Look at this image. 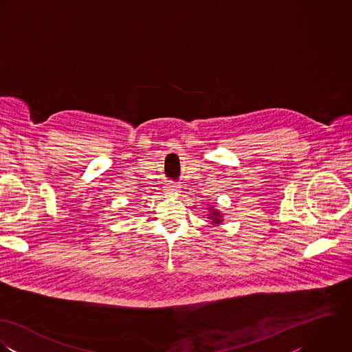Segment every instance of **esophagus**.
I'll return each instance as SVG.
<instances>
[{"label": "esophagus", "instance_id": "obj_1", "mask_svg": "<svg viewBox=\"0 0 352 352\" xmlns=\"http://www.w3.org/2000/svg\"><path fill=\"white\" fill-rule=\"evenodd\" d=\"M179 190H181V186H179V185H177V184H168V185L166 186V192H167L168 195L178 193Z\"/></svg>", "mask_w": 352, "mask_h": 352}]
</instances>
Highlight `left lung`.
<instances>
[{
    "mask_svg": "<svg viewBox=\"0 0 352 352\" xmlns=\"http://www.w3.org/2000/svg\"><path fill=\"white\" fill-rule=\"evenodd\" d=\"M208 219H211L213 224H220L221 223V213L217 210H211V213L208 214Z\"/></svg>",
    "mask_w": 352,
    "mask_h": 352,
    "instance_id": "obj_1",
    "label": "left lung"
}]
</instances>
